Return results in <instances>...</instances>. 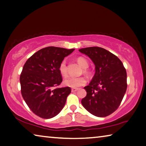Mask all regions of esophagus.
<instances>
[{
  "label": "esophagus",
  "mask_w": 146,
  "mask_h": 146,
  "mask_svg": "<svg viewBox=\"0 0 146 146\" xmlns=\"http://www.w3.org/2000/svg\"><path fill=\"white\" fill-rule=\"evenodd\" d=\"M78 90V89H76V88H72L71 89V92H76Z\"/></svg>",
  "instance_id": "esophagus-1"
}]
</instances>
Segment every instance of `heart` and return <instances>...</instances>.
<instances>
[{
  "mask_svg": "<svg viewBox=\"0 0 146 146\" xmlns=\"http://www.w3.org/2000/svg\"><path fill=\"white\" fill-rule=\"evenodd\" d=\"M77 62L80 66L84 68V73H88V71L87 68L88 67V61L85 58L80 57L77 59ZM59 70L60 74L62 76H66L67 75V66H66V60H63L60 63ZM86 79L83 76H79V77H68L64 80V84L66 86L72 87V88H77L80 86H84L86 84Z\"/></svg>",
  "mask_w": 146,
  "mask_h": 146,
  "instance_id": "heart-1",
  "label": "heart"
}]
</instances>
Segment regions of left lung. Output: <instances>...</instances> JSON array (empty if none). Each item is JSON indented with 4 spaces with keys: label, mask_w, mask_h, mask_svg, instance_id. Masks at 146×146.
<instances>
[{
    "label": "left lung",
    "mask_w": 146,
    "mask_h": 146,
    "mask_svg": "<svg viewBox=\"0 0 146 146\" xmlns=\"http://www.w3.org/2000/svg\"><path fill=\"white\" fill-rule=\"evenodd\" d=\"M95 65V74L89 86L84 87L86 96L82 104L91 114L103 117L117 109L127 88V74L123 62L103 48H81Z\"/></svg>",
    "instance_id": "8db88e82"
}]
</instances>
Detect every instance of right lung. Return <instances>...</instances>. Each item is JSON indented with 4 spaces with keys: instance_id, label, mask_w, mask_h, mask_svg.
I'll return each instance as SVG.
<instances>
[{
    "instance_id": "1",
    "label": "right lung",
    "mask_w": 146,
    "mask_h": 146,
    "mask_svg": "<svg viewBox=\"0 0 146 146\" xmlns=\"http://www.w3.org/2000/svg\"><path fill=\"white\" fill-rule=\"evenodd\" d=\"M75 49L48 46L39 50L23 66L21 92L29 108L39 117L50 119L62 110L71 92L70 87L57 88L62 81L59 67Z\"/></svg>"
}]
</instances>
